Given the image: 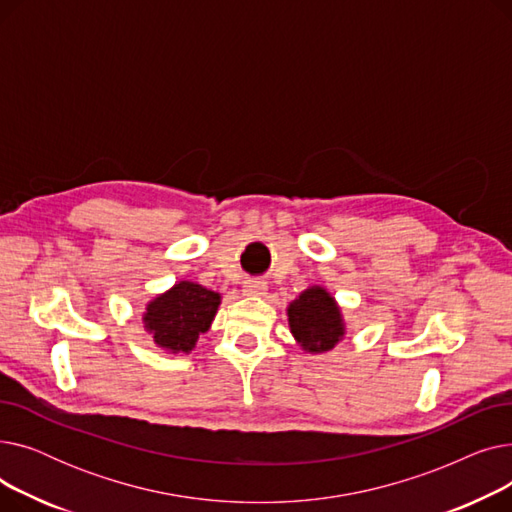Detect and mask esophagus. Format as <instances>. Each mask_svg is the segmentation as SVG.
<instances>
[{
	"label": "esophagus",
	"instance_id": "obj_1",
	"mask_svg": "<svg viewBox=\"0 0 512 512\" xmlns=\"http://www.w3.org/2000/svg\"><path fill=\"white\" fill-rule=\"evenodd\" d=\"M267 290V284L263 280H245L242 282V294L247 297H263Z\"/></svg>",
	"mask_w": 512,
	"mask_h": 512
}]
</instances>
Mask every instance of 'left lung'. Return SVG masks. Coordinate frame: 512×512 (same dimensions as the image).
Here are the masks:
<instances>
[{
	"mask_svg": "<svg viewBox=\"0 0 512 512\" xmlns=\"http://www.w3.org/2000/svg\"><path fill=\"white\" fill-rule=\"evenodd\" d=\"M290 334L311 355L328 353L344 338L346 324L340 305L324 286H309L288 309Z\"/></svg>",
	"mask_w": 512,
	"mask_h": 512,
	"instance_id": "1",
	"label": "left lung"
}]
</instances>
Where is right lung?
<instances>
[{
  "mask_svg": "<svg viewBox=\"0 0 512 512\" xmlns=\"http://www.w3.org/2000/svg\"><path fill=\"white\" fill-rule=\"evenodd\" d=\"M220 303V292L180 280L147 303L143 326L166 353L188 355L197 346L199 336L211 328Z\"/></svg>",
  "mask_w": 512,
  "mask_h": 512,
  "instance_id": "add662e5",
  "label": "right lung"
}]
</instances>
